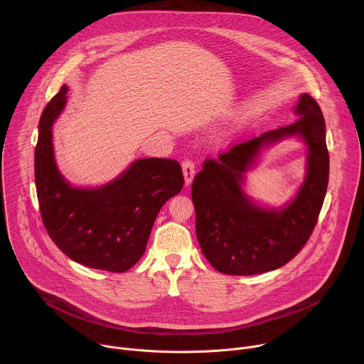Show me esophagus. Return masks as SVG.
Listing matches in <instances>:
<instances>
[{"label": "esophagus", "mask_w": 364, "mask_h": 364, "mask_svg": "<svg viewBox=\"0 0 364 364\" xmlns=\"http://www.w3.org/2000/svg\"><path fill=\"white\" fill-rule=\"evenodd\" d=\"M181 167H183L184 183H186V186H187V187H190V186H191V183H193V180H194V176H196V166H194V163H193V161L186 160V161H183Z\"/></svg>", "instance_id": "34e87169"}]
</instances>
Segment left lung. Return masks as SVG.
<instances>
[{"label": "left lung", "mask_w": 364, "mask_h": 364, "mask_svg": "<svg viewBox=\"0 0 364 364\" xmlns=\"http://www.w3.org/2000/svg\"><path fill=\"white\" fill-rule=\"evenodd\" d=\"M299 118L288 127L207 160L194 177L191 198L196 235L203 255L228 275L275 271L302 249L316 228L328 184L326 122L318 103L302 93L294 108ZM306 144V176L296 196L277 208L262 205L245 191V174L257 166L265 149L282 140Z\"/></svg>", "instance_id": "8db88e82"}]
</instances>
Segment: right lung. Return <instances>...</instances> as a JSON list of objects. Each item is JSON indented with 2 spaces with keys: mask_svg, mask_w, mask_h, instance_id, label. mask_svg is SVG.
I'll return each mask as SVG.
<instances>
[{
  "mask_svg": "<svg viewBox=\"0 0 364 364\" xmlns=\"http://www.w3.org/2000/svg\"><path fill=\"white\" fill-rule=\"evenodd\" d=\"M68 86L51 99L38 122L34 178L47 233L72 261L125 272L145 252L159 212L184 184L176 160L138 159L114 180L76 187L55 159L53 125L68 103Z\"/></svg>",
  "mask_w": 364,
  "mask_h": 364,
  "instance_id": "right-lung-1",
  "label": "right lung"
}]
</instances>
